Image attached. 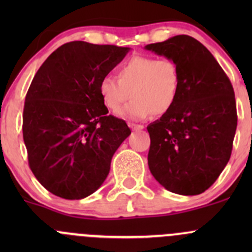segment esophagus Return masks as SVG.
<instances>
[{"instance_id":"obj_1","label":"esophagus","mask_w":252,"mask_h":252,"mask_svg":"<svg viewBox=\"0 0 252 252\" xmlns=\"http://www.w3.org/2000/svg\"><path fill=\"white\" fill-rule=\"evenodd\" d=\"M129 126H130L131 130H134V131H139V130H142V129H144V126H140V124L130 123L129 124Z\"/></svg>"}]
</instances>
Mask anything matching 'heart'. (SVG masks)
I'll use <instances>...</instances> for the list:
<instances>
[{"label":"heart","mask_w":252,"mask_h":252,"mask_svg":"<svg viewBox=\"0 0 252 252\" xmlns=\"http://www.w3.org/2000/svg\"><path fill=\"white\" fill-rule=\"evenodd\" d=\"M118 79L106 75L98 83V94L103 105L131 121H142L150 116H163L174 107L182 85L179 68L168 58L157 60L150 56H134L118 68Z\"/></svg>","instance_id":"1"}]
</instances>
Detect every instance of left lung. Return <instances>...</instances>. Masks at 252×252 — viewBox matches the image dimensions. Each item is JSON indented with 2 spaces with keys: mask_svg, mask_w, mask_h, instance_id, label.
Returning <instances> with one entry per match:
<instances>
[{
  "mask_svg": "<svg viewBox=\"0 0 252 252\" xmlns=\"http://www.w3.org/2000/svg\"><path fill=\"white\" fill-rule=\"evenodd\" d=\"M145 50L177 63L182 78L174 107L147 126L150 172L168 191L199 195L230 158L238 123L234 90L212 53L194 37L177 35Z\"/></svg>",
  "mask_w": 252,
  "mask_h": 252,
  "instance_id": "8db88e82",
  "label": "left lung"
}]
</instances>
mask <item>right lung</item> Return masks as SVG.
I'll list each match as a JSON object with an SVG mask.
<instances>
[{"instance_id":"obj_1","label":"right lung","mask_w":252,"mask_h":252,"mask_svg":"<svg viewBox=\"0 0 252 252\" xmlns=\"http://www.w3.org/2000/svg\"><path fill=\"white\" fill-rule=\"evenodd\" d=\"M129 47L72 41L58 47L32 79L23 112V139L35 178L56 196L80 200L95 192L130 135L107 116L98 83Z\"/></svg>"}]
</instances>
